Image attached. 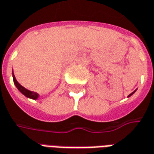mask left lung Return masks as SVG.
Returning a JSON list of instances; mask_svg holds the SVG:
<instances>
[{
    "label": "left lung",
    "instance_id": "left-lung-1",
    "mask_svg": "<svg viewBox=\"0 0 154 154\" xmlns=\"http://www.w3.org/2000/svg\"><path fill=\"white\" fill-rule=\"evenodd\" d=\"M136 92V90H135V91H134V92H132V93H131V94H130V95L128 96V97H130V96H131V95H133V93H134V92Z\"/></svg>",
    "mask_w": 154,
    "mask_h": 154
}]
</instances>
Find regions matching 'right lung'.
I'll return each mask as SVG.
<instances>
[{"label":"right lung","instance_id":"right-lung-1","mask_svg":"<svg viewBox=\"0 0 154 154\" xmlns=\"http://www.w3.org/2000/svg\"><path fill=\"white\" fill-rule=\"evenodd\" d=\"M12 76H13V81H14V83H15V85H16V87L17 88V89L20 91V92L23 94V95H25L26 97H29V98H32V99H36L38 97H39V95H38V93H36V92H32V91H29V90H27L26 88H25L24 87H22L18 82L17 81V79H16V77H15V75H14V73L12 74Z\"/></svg>","mask_w":154,"mask_h":154}]
</instances>
